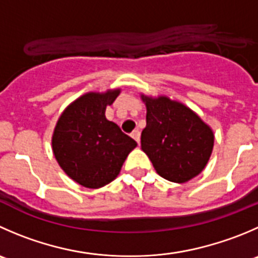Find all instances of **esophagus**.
Segmentation results:
<instances>
[{
    "label": "esophagus",
    "instance_id": "esophagus-1",
    "mask_svg": "<svg viewBox=\"0 0 258 258\" xmlns=\"http://www.w3.org/2000/svg\"><path fill=\"white\" fill-rule=\"evenodd\" d=\"M140 136H141V134H140L139 130H135V131L131 134V137L137 142V144H140Z\"/></svg>",
    "mask_w": 258,
    "mask_h": 258
}]
</instances>
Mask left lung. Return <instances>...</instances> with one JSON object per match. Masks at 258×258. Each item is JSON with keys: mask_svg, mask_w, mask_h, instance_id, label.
<instances>
[{"mask_svg": "<svg viewBox=\"0 0 258 258\" xmlns=\"http://www.w3.org/2000/svg\"><path fill=\"white\" fill-rule=\"evenodd\" d=\"M146 127L141 149L157 174L172 182L189 181L201 174L211 159L214 132L198 113L167 96H145Z\"/></svg>", "mask_w": 258, "mask_h": 258, "instance_id": "8db88e82", "label": "left lung"}]
</instances>
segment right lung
Segmentation results:
<instances>
[{
    "mask_svg": "<svg viewBox=\"0 0 258 258\" xmlns=\"http://www.w3.org/2000/svg\"><path fill=\"white\" fill-rule=\"evenodd\" d=\"M121 89L88 92L60 114L51 137L52 154L72 180L98 189L118 176L124 160L137 142L106 118L107 106Z\"/></svg>",
    "mask_w": 258,
    "mask_h": 258,
    "instance_id": "1",
    "label": "right lung"
}]
</instances>
